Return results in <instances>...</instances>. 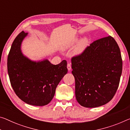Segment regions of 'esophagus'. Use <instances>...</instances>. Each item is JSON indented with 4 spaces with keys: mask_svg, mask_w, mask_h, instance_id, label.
<instances>
[{
    "mask_svg": "<svg viewBox=\"0 0 130 130\" xmlns=\"http://www.w3.org/2000/svg\"><path fill=\"white\" fill-rule=\"evenodd\" d=\"M67 68H68V71H71V63H68V65H67Z\"/></svg>",
    "mask_w": 130,
    "mask_h": 130,
    "instance_id": "1",
    "label": "esophagus"
}]
</instances>
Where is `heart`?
<instances>
[{"mask_svg":"<svg viewBox=\"0 0 130 130\" xmlns=\"http://www.w3.org/2000/svg\"><path fill=\"white\" fill-rule=\"evenodd\" d=\"M78 40H79V39L77 38H75L73 40L71 41L70 42L67 43L63 46V49H68L73 47L78 42ZM88 43H89V40H88L87 38H83L80 41V42L78 44L77 47L75 49V50L73 51V54L75 55H80L82 54H83L84 51H85L86 48L87 47Z\"/></svg>","mask_w":130,"mask_h":130,"instance_id":"b5f03b06","label":"heart"}]
</instances>
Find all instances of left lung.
<instances>
[{
  "instance_id": "1",
  "label": "left lung",
  "mask_w": 130,
  "mask_h": 130,
  "mask_svg": "<svg viewBox=\"0 0 130 130\" xmlns=\"http://www.w3.org/2000/svg\"><path fill=\"white\" fill-rule=\"evenodd\" d=\"M119 47L112 36L94 41L83 54L72 58L75 95L80 105L96 108L112 100L122 73Z\"/></svg>"
}]
</instances>
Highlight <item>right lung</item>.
I'll return each mask as SVG.
<instances>
[{
	"mask_svg": "<svg viewBox=\"0 0 130 130\" xmlns=\"http://www.w3.org/2000/svg\"><path fill=\"white\" fill-rule=\"evenodd\" d=\"M28 33L22 31L14 39L7 58L10 83L22 101L34 106L46 105L54 96L58 84L68 72L67 62L53 65L48 59L32 61L21 51Z\"/></svg>",
	"mask_w": 130,
	"mask_h": 130,
	"instance_id": "add662e5",
	"label": "right lung"
}]
</instances>
